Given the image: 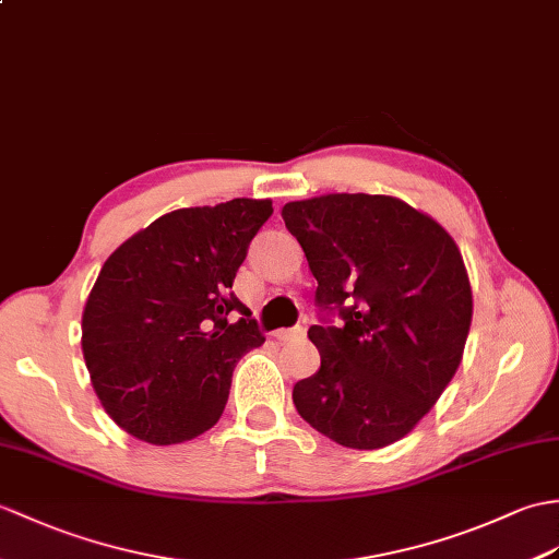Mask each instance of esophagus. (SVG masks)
<instances>
[{"label":"esophagus","instance_id":"1","mask_svg":"<svg viewBox=\"0 0 559 559\" xmlns=\"http://www.w3.org/2000/svg\"><path fill=\"white\" fill-rule=\"evenodd\" d=\"M274 338L281 343H293V341H302L305 338V329L295 326V329H281L274 333Z\"/></svg>","mask_w":559,"mask_h":559}]
</instances>
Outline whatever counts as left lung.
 I'll use <instances>...</instances> for the list:
<instances>
[{"instance_id": "8db88e82", "label": "left lung", "mask_w": 559, "mask_h": 559, "mask_svg": "<svg viewBox=\"0 0 559 559\" xmlns=\"http://www.w3.org/2000/svg\"><path fill=\"white\" fill-rule=\"evenodd\" d=\"M281 216L345 326H311L321 367L297 381L300 417L338 445L405 438L455 376L472 326L462 252L436 218L391 194L331 192Z\"/></svg>"}]
</instances>
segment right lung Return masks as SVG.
<instances>
[{
    "label": "right lung",
    "mask_w": 559,
    "mask_h": 559,
    "mask_svg": "<svg viewBox=\"0 0 559 559\" xmlns=\"http://www.w3.org/2000/svg\"><path fill=\"white\" fill-rule=\"evenodd\" d=\"M271 212V200L250 198L176 210L104 262L81 345L104 412L126 433L174 445L221 419L238 359L264 343L230 288ZM230 310L243 314L236 324Z\"/></svg>",
    "instance_id": "add662e5"
}]
</instances>
